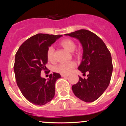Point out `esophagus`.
Wrapping results in <instances>:
<instances>
[{
    "label": "esophagus",
    "instance_id": "34e87169",
    "mask_svg": "<svg viewBox=\"0 0 126 126\" xmlns=\"http://www.w3.org/2000/svg\"><path fill=\"white\" fill-rule=\"evenodd\" d=\"M61 76L62 77H68L69 76L68 75H63V74H62Z\"/></svg>",
    "mask_w": 126,
    "mask_h": 126
}]
</instances>
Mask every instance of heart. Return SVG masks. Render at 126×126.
Returning a JSON list of instances; mask_svg holds the SVG:
<instances>
[{"mask_svg":"<svg viewBox=\"0 0 126 126\" xmlns=\"http://www.w3.org/2000/svg\"><path fill=\"white\" fill-rule=\"evenodd\" d=\"M60 44L64 49L70 52H73L76 47L75 42L69 38L63 39L60 42ZM54 49L53 46H50L47 48L46 57L49 61H54ZM76 66V63L74 61L64 63H60L58 66H57L55 68V70L57 72L63 74V75H68L72 71V70Z\"/></svg>","mask_w":126,"mask_h":126,"instance_id":"heart-1","label":"heart"}]
</instances>
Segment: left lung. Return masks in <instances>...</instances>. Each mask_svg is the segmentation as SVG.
Returning <instances> with one entry per match:
<instances>
[{"label":"left lung","mask_w":126,"mask_h":126,"mask_svg":"<svg viewBox=\"0 0 126 126\" xmlns=\"http://www.w3.org/2000/svg\"><path fill=\"white\" fill-rule=\"evenodd\" d=\"M65 35L80 41L83 54L78 69L84 74L89 73L87 79L79 76L78 82L72 85V91L81 100L93 102L110 84L113 70L111 53L102 39L90 31L81 29Z\"/></svg>","instance_id":"left-lung-1"}]
</instances>
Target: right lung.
I'll use <instances>...</instances> for the list:
<instances>
[{
	"label": "right lung",
	"mask_w": 126,
	"mask_h": 126,
	"mask_svg": "<svg viewBox=\"0 0 126 126\" xmlns=\"http://www.w3.org/2000/svg\"><path fill=\"white\" fill-rule=\"evenodd\" d=\"M62 36L37 34L25 41L15 54L16 84L24 97L32 104L42 106L54 97L55 83L61 75L53 73L46 80L41 77V72L47 69V48Z\"/></svg>",
	"instance_id": "add662e5"
}]
</instances>
